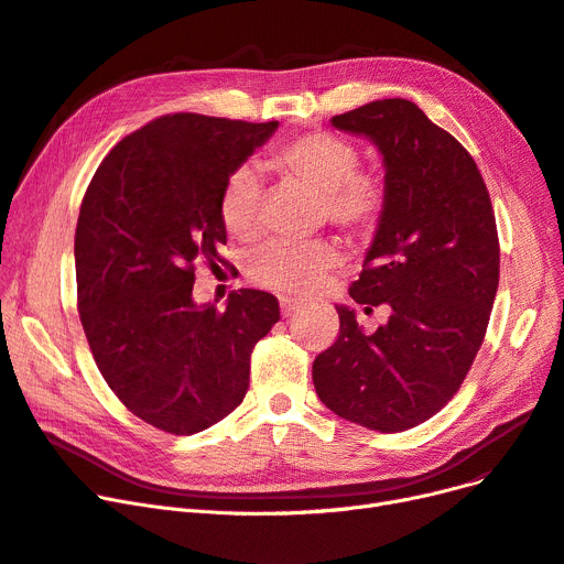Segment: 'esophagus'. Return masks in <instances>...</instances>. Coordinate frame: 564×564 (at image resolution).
<instances>
[{
	"label": "esophagus",
	"instance_id": "esophagus-1",
	"mask_svg": "<svg viewBox=\"0 0 564 564\" xmlns=\"http://www.w3.org/2000/svg\"><path fill=\"white\" fill-rule=\"evenodd\" d=\"M300 306H302V302H300V300H293V297H281V314H283V318L293 316L295 311H300Z\"/></svg>",
	"mask_w": 564,
	"mask_h": 564
}]
</instances>
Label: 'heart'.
<instances>
[{
    "label": "heart",
    "instance_id": "1",
    "mask_svg": "<svg viewBox=\"0 0 564 564\" xmlns=\"http://www.w3.org/2000/svg\"><path fill=\"white\" fill-rule=\"evenodd\" d=\"M358 164L356 143L323 130L290 139L271 155V166L279 174L321 193L325 218L365 237L386 214L388 187L377 172H362ZM220 220L235 239L248 241L260 235V178L253 166H237L227 176L220 193ZM339 264L341 250L335 241H271L250 258L248 274L264 288L304 295Z\"/></svg>",
    "mask_w": 564,
    "mask_h": 564
}]
</instances>
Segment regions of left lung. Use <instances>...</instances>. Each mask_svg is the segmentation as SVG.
<instances>
[{"mask_svg":"<svg viewBox=\"0 0 564 564\" xmlns=\"http://www.w3.org/2000/svg\"><path fill=\"white\" fill-rule=\"evenodd\" d=\"M367 137L386 166L388 204L348 295L388 306L373 335L337 306L339 337L314 360L321 402L341 419L404 432L442 411L484 344L499 283V239L474 158L409 99L332 118Z\"/></svg>","mask_w":564,"mask_h":564,"instance_id":"8db88e82","label":"left lung"}]
</instances>
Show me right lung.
I'll list each match as a JSON object with an SVG mask.
<instances>
[{"label":"right lung","mask_w":564,"mask_h":564,"mask_svg":"<svg viewBox=\"0 0 564 564\" xmlns=\"http://www.w3.org/2000/svg\"><path fill=\"white\" fill-rule=\"evenodd\" d=\"M279 122L170 113L143 124L101 160L76 223L78 316L93 358L137 419L195 434L246 398L250 352L279 318L262 290L197 306L195 264L216 267L227 241V176Z\"/></svg>","instance_id":"add662e5"}]
</instances>
